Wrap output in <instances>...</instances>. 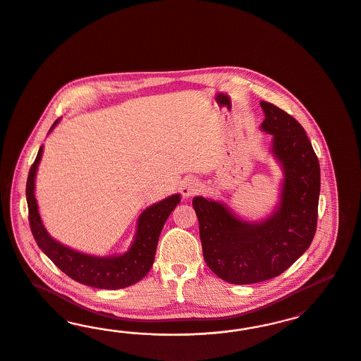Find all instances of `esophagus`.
I'll list each match as a JSON object with an SVG mask.
<instances>
[{
	"mask_svg": "<svg viewBox=\"0 0 361 361\" xmlns=\"http://www.w3.org/2000/svg\"><path fill=\"white\" fill-rule=\"evenodd\" d=\"M202 189V185L199 183L197 178H188L184 181V184L181 185V193L184 197H192L195 195H197Z\"/></svg>",
	"mask_w": 361,
	"mask_h": 361,
	"instance_id": "1",
	"label": "esophagus"
}]
</instances>
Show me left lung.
<instances>
[{"instance_id":"8db88e82","label":"left lung","mask_w":361,"mask_h":361,"mask_svg":"<svg viewBox=\"0 0 361 361\" xmlns=\"http://www.w3.org/2000/svg\"><path fill=\"white\" fill-rule=\"evenodd\" d=\"M260 129L273 135V154L283 171L281 200L262 221H245L223 202L197 196L202 255L215 274L250 285L282 274L312 243L317 228L319 162L306 131L273 103L260 102Z\"/></svg>"}]
</instances>
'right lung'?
Returning a JSON list of instances; mask_svg holds the SVG:
<instances>
[{
  "label": "right lung",
  "mask_w": 361,
  "mask_h": 361,
  "mask_svg": "<svg viewBox=\"0 0 361 361\" xmlns=\"http://www.w3.org/2000/svg\"><path fill=\"white\" fill-rule=\"evenodd\" d=\"M59 121H55L49 131L58 125ZM42 156L43 146H40L30 166L27 180L29 226L40 250L64 274L91 288L116 290L128 288L141 281L153 266L159 233L166 219L181 200L180 195H172L145 209L138 217L134 240L125 254L113 257L88 255L59 243L43 226L35 197V178Z\"/></svg>",
  "instance_id": "add662e5"
}]
</instances>
